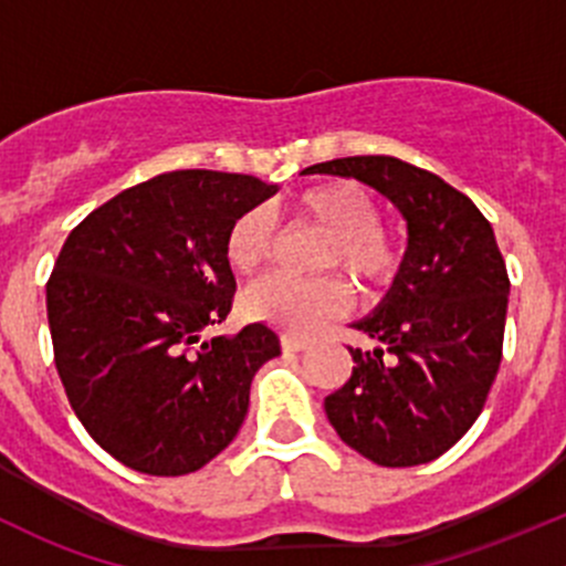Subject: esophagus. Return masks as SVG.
I'll return each mask as SVG.
<instances>
[{
	"mask_svg": "<svg viewBox=\"0 0 566 566\" xmlns=\"http://www.w3.org/2000/svg\"><path fill=\"white\" fill-rule=\"evenodd\" d=\"M282 347L287 353H301L310 347V339H301V336H293V334H284L282 336Z\"/></svg>",
	"mask_w": 566,
	"mask_h": 566,
	"instance_id": "obj_1",
	"label": "esophagus"
}]
</instances>
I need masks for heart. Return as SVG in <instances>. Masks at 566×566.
<instances>
[{"mask_svg": "<svg viewBox=\"0 0 566 566\" xmlns=\"http://www.w3.org/2000/svg\"><path fill=\"white\" fill-rule=\"evenodd\" d=\"M295 210L310 224L331 232L323 268H345L361 284H384L397 273L399 249L380 227V205L373 193L353 180H328L306 188L295 199ZM276 243V221L262 205L249 208L230 224L224 254L235 271L251 273L271 256ZM350 306V287L342 276L295 279L271 273L241 295L249 319L276 325L293 334H310L325 319Z\"/></svg>", "mask_w": 566, "mask_h": 566, "instance_id": "heart-1", "label": "heart"}]
</instances>
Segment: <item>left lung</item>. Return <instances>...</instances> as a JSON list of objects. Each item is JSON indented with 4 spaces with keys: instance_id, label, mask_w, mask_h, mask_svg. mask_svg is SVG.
Masks as SVG:
<instances>
[{
    "instance_id": "left-lung-1",
    "label": "left lung",
    "mask_w": 566,
    "mask_h": 566,
    "mask_svg": "<svg viewBox=\"0 0 566 566\" xmlns=\"http://www.w3.org/2000/svg\"><path fill=\"white\" fill-rule=\"evenodd\" d=\"M304 172L356 177L408 224L391 290L353 323L378 347H350L356 367L325 397V416L378 465L441 458L482 413L501 364L510 276L493 227L465 193L399 158H334Z\"/></svg>"
}]
</instances>
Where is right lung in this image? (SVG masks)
<instances>
[{
	"instance_id": "right-lung-1",
	"label": "right lung",
	"mask_w": 566,
	"mask_h": 566,
	"mask_svg": "<svg viewBox=\"0 0 566 566\" xmlns=\"http://www.w3.org/2000/svg\"><path fill=\"white\" fill-rule=\"evenodd\" d=\"M276 191L251 175L180 169L125 188L67 235L45 284L54 364L84 430L123 465L182 476L241 430L279 336L265 323L202 331L232 310L230 224Z\"/></svg>"
}]
</instances>
